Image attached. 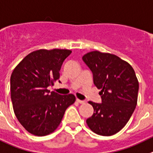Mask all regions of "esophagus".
Masks as SVG:
<instances>
[{"label":"esophagus","instance_id":"esophagus-1","mask_svg":"<svg viewBox=\"0 0 153 153\" xmlns=\"http://www.w3.org/2000/svg\"><path fill=\"white\" fill-rule=\"evenodd\" d=\"M76 101L78 102V103H80V104H83V103H85V101L80 100V99H77Z\"/></svg>","mask_w":153,"mask_h":153}]
</instances>
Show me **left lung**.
Here are the masks:
<instances>
[{
  "instance_id": "left-lung-1",
  "label": "left lung",
  "mask_w": 153,
  "mask_h": 153,
  "mask_svg": "<svg viewBox=\"0 0 153 153\" xmlns=\"http://www.w3.org/2000/svg\"><path fill=\"white\" fill-rule=\"evenodd\" d=\"M82 60L90 68L102 103L88 102L94 113L86 120L95 133L109 136L119 132L128 123L137 105L139 82L129 64L109 53L94 51Z\"/></svg>"
}]
</instances>
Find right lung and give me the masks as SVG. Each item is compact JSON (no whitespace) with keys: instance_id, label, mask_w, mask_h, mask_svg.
<instances>
[{"instance_id":"right-lung-1","label":"right lung","mask_w":153,"mask_h":153,"mask_svg":"<svg viewBox=\"0 0 153 153\" xmlns=\"http://www.w3.org/2000/svg\"><path fill=\"white\" fill-rule=\"evenodd\" d=\"M71 51L40 49L30 53L10 76V98L19 123L30 134L44 136L60 125L75 95H59L48 90L59 79L61 67ZM60 82V81H59Z\"/></svg>"}]
</instances>
